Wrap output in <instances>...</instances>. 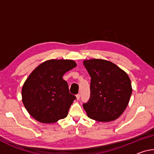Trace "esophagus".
<instances>
[{"mask_svg":"<svg viewBox=\"0 0 154 154\" xmlns=\"http://www.w3.org/2000/svg\"><path fill=\"white\" fill-rule=\"evenodd\" d=\"M80 94H77V95H76V99H77V100H79V99H80Z\"/></svg>","mask_w":154,"mask_h":154,"instance_id":"1","label":"esophagus"}]
</instances>
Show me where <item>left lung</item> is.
I'll return each instance as SVG.
<instances>
[{
  "mask_svg": "<svg viewBox=\"0 0 154 154\" xmlns=\"http://www.w3.org/2000/svg\"><path fill=\"white\" fill-rule=\"evenodd\" d=\"M83 65L91 76L90 98L83 104L87 116L98 122L113 121L129 104L132 93L129 75L103 59L85 60Z\"/></svg>",
  "mask_w": 154,
  "mask_h": 154,
  "instance_id": "1",
  "label": "left lung"
}]
</instances>
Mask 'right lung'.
Returning <instances> with one entry per match:
<instances>
[{"label":"right lung","instance_id":"1","mask_svg":"<svg viewBox=\"0 0 154 154\" xmlns=\"http://www.w3.org/2000/svg\"><path fill=\"white\" fill-rule=\"evenodd\" d=\"M72 60L51 59L33 70L22 88V100L28 113L42 123H54L68 114L75 96L69 93L63 76L76 67Z\"/></svg>","mask_w":154,"mask_h":154}]
</instances>
